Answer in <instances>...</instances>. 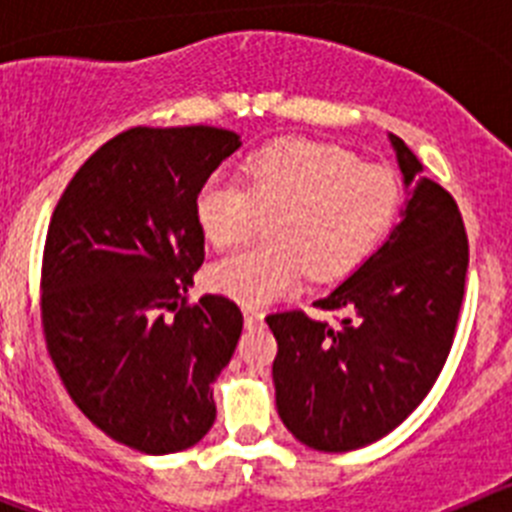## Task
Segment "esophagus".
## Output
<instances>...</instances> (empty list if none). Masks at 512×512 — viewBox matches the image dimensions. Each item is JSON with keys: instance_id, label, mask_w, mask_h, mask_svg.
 <instances>
[{"instance_id": "obj_1", "label": "esophagus", "mask_w": 512, "mask_h": 512, "mask_svg": "<svg viewBox=\"0 0 512 512\" xmlns=\"http://www.w3.org/2000/svg\"><path fill=\"white\" fill-rule=\"evenodd\" d=\"M243 320H246V328L248 330L264 328V312H261V310H253V307H246V312H243Z\"/></svg>"}]
</instances>
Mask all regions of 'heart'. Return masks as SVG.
<instances>
[{"instance_id": "obj_1", "label": "heart", "mask_w": 512, "mask_h": 512, "mask_svg": "<svg viewBox=\"0 0 512 512\" xmlns=\"http://www.w3.org/2000/svg\"><path fill=\"white\" fill-rule=\"evenodd\" d=\"M397 200L390 171L343 148L271 143L243 164L241 184L210 179L197 194V223L215 248L248 241L264 220L269 238L215 261L207 282L243 305H264L292 292L305 271L315 282L338 277L387 233Z\"/></svg>"}]
</instances>
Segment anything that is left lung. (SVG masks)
<instances>
[{"label":"left lung","mask_w":512,"mask_h":512,"mask_svg":"<svg viewBox=\"0 0 512 512\" xmlns=\"http://www.w3.org/2000/svg\"><path fill=\"white\" fill-rule=\"evenodd\" d=\"M390 140L405 184H418L387 243L315 302L346 318L330 325L305 310L266 315L277 338L279 418L305 446L330 454L379 441L425 400L464 300L469 241L459 207L425 179L405 140Z\"/></svg>","instance_id":"8db88e82"}]
</instances>
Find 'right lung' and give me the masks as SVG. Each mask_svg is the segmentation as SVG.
Returning <instances> with one entry per match:
<instances>
[{
    "mask_svg": "<svg viewBox=\"0 0 512 512\" xmlns=\"http://www.w3.org/2000/svg\"><path fill=\"white\" fill-rule=\"evenodd\" d=\"M238 146L212 125L125 130L84 161L48 225V356L76 408L143 454L189 449L215 423L212 382L243 315L223 295L189 302L205 261L194 202Z\"/></svg>",
    "mask_w": 512,
    "mask_h": 512,
    "instance_id": "1",
    "label": "right lung"
}]
</instances>
